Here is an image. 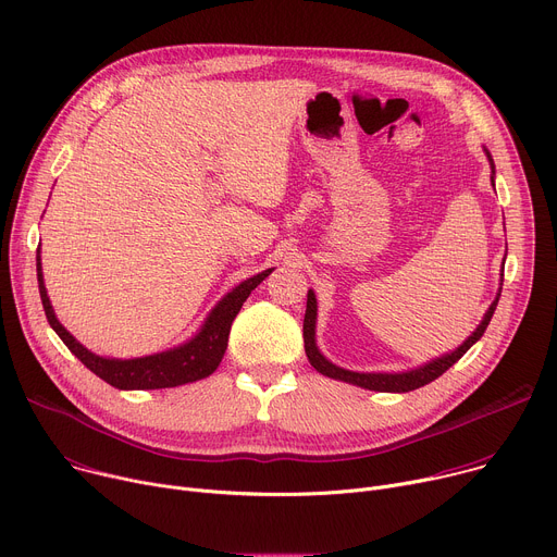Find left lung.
<instances>
[{"mask_svg": "<svg viewBox=\"0 0 557 557\" xmlns=\"http://www.w3.org/2000/svg\"><path fill=\"white\" fill-rule=\"evenodd\" d=\"M484 156H486L488 166H491V186L495 188V164H493V158H491L486 146H484ZM502 282H504V271H499V288L495 293V299L491 301V307L486 309V313L480 320V324L475 326V331L458 348H453L448 352H442L440 358H433V360H429V362H424L420 367L407 369V371H367V373L364 371H350V369L337 367L320 350L318 337H315V329H318V297H315V290L309 288L307 313H305V350H307V358H309L311 367L318 373H322L326 377H333V380H339V382H346V384H352V386L367 388V391H377V393H409V391H416V388L437 380L444 371H448L484 335V331H486V326H488V322H491V318L495 313V307H497V299H499V293H502Z\"/></svg>", "mask_w": 557, "mask_h": 557, "instance_id": "8db88e82", "label": "left lung"}]
</instances>
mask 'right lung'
I'll return each instance as SVG.
<instances>
[{"mask_svg": "<svg viewBox=\"0 0 557 557\" xmlns=\"http://www.w3.org/2000/svg\"><path fill=\"white\" fill-rule=\"evenodd\" d=\"M273 271L275 269H267L233 286L209 311L205 322H201L199 329L195 331V335H190L186 342L166 350L150 352V356L122 360V358L99 356V352L88 350L79 339H75L64 329V324L55 315L53 305H50V297L44 284V273H41V250L37 248V284H39V297H41L48 324L53 326V331L62 337L69 350L88 371H92L97 377H102L104 382H109L120 391L173 388V386L205 380L211 373H215L226 352L228 333L235 315L239 313L250 290H256Z\"/></svg>", "mask_w": 557, "mask_h": 557, "instance_id": "right-lung-1", "label": "right lung"}]
</instances>
